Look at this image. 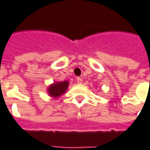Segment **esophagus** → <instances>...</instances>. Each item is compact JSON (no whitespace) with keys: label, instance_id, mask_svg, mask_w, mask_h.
Masks as SVG:
<instances>
[{"label":"esophagus","instance_id":"esophagus-1","mask_svg":"<svg viewBox=\"0 0 150 150\" xmlns=\"http://www.w3.org/2000/svg\"><path fill=\"white\" fill-rule=\"evenodd\" d=\"M76 80H77V83H79V84L83 83V79H81V78H79V77H78Z\"/></svg>","mask_w":150,"mask_h":150}]
</instances>
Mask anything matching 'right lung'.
<instances>
[{
	"instance_id": "add662e5",
	"label": "right lung",
	"mask_w": 150,
	"mask_h": 150,
	"mask_svg": "<svg viewBox=\"0 0 150 150\" xmlns=\"http://www.w3.org/2000/svg\"><path fill=\"white\" fill-rule=\"evenodd\" d=\"M69 86L68 81L63 82H56L52 85H50L47 88V93L50 96L53 98H58L60 95H64L66 92L67 87Z\"/></svg>"
}]
</instances>
